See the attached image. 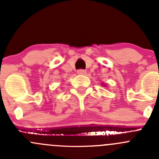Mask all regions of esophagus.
<instances>
[{"label":"esophagus","mask_w":159,"mask_h":159,"mask_svg":"<svg viewBox=\"0 0 159 159\" xmlns=\"http://www.w3.org/2000/svg\"><path fill=\"white\" fill-rule=\"evenodd\" d=\"M77 73H78V75H85V74H86V70H83V69H80V70H78Z\"/></svg>","instance_id":"1"}]
</instances>
